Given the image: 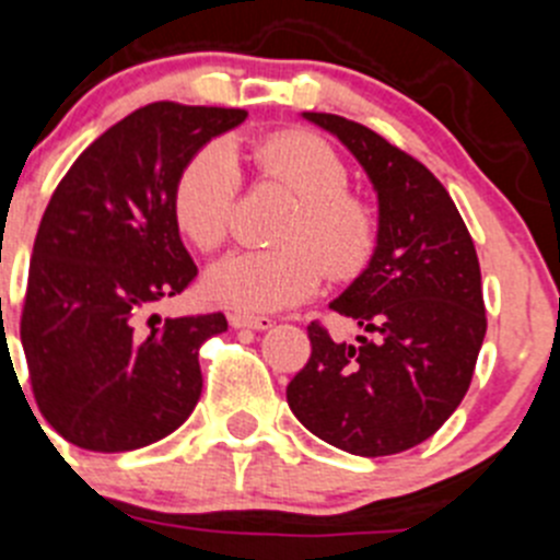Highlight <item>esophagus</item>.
<instances>
[{"label": "esophagus", "mask_w": 560, "mask_h": 560, "mask_svg": "<svg viewBox=\"0 0 560 560\" xmlns=\"http://www.w3.org/2000/svg\"><path fill=\"white\" fill-rule=\"evenodd\" d=\"M229 326L232 328H254V331H268L270 326H273V320L270 317H254V315H229Z\"/></svg>", "instance_id": "esophagus-1"}]
</instances>
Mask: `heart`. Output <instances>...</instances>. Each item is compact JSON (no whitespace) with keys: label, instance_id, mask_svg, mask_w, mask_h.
<instances>
[{"label":"heart","instance_id":"b5f03b06","mask_svg":"<svg viewBox=\"0 0 560 560\" xmlns=\"http://www.w3.org/2000/svg\"><path fill=\"white\" fill-rule=\"evenodd\" d=\"M265 179L287 187L301 209L281 232L284 248L234 250L203 276V295L218 306L270 315L304 304L323 276L351 279L370 262L375 218L348 192V168L326 140L279 132L254 151ZM240 196V160L226 140H212L187 160L174 185V215L201 250H215L232 232Z\"/></svg>","mask_w":560,"mask_h":560}]
</instances>
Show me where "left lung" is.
<instances>
[{
  "label": "left lung",
  "instance_id": "1",
  "mask_svg": "<svg viewBox=\"0 0 560 560\" xmlns=\"http://www.w3.org/2000/svg\"><path fill=\"white\" fill-rule=\"evenodd\" d=\"M301 118L357 156L378 201V232L368 268L328 304L364 334L334 342L312 323V357L287 386V404L339 451L404 453L445 425L472 381L486 334L478 254L422 162L339 115Z\"/></svg>",
  "mask_w": 560,
  "mask_h": 560
}]
</instances>
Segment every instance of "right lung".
Instances as JSON below:
<instances>
[{
  "instance_id": "obj_1",
  "label": "right lung",
  "mask_w": 560,
  "mask_h": 560,
  "mask_svg": "<svg viewBox=\"0 0 560 560\" xmlns=\"http://www.w3.org/2000/svg\"><path fill=\"white\" fill-rule=\"evenodd\" d=\"M245 118L154 102L98 135L57 185L33 245L21 345L40 415L71 445L138 451L196 409L198 348L229 323L154 312L196 279L174 185L198 149Z\"/></svg>"
}]
</instances>
